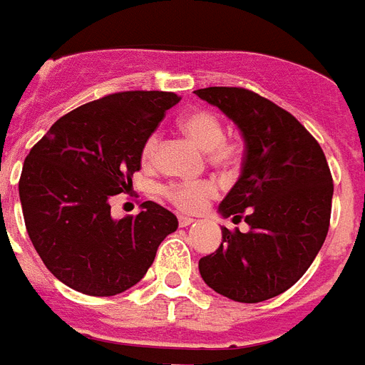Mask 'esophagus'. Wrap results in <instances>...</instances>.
Returning a JSON list of instances; mask_svg holds the SVG:
<instances>
[{
	"mask_svg": "<svg viewBox=\"0 0 365 365\" xmlns=\"http://www.w3.org/2000/svg\"><path fill=\"white\" fill-rule=\"evenodd\" d=\"M194 224V218H190V216H179V225L180 227H186V225Z\"/></svg>",
	"mask_w": 365,
	"mask_h": 365,
	"instance_id": "esophagus-1",
	"label": "esophagus"
}]
</instances>
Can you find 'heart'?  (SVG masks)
I'll use <instances>...</instances> for the list:
<instances>
[{
	"instance_id": "1",
	"label": "heart",
	"mask_w": 365,
	"mask_h": 365,
	"mask_svg": "<svg viewBox=\"0 0 365 365\" xmlns=\"http://www.w3.org/2000/svg\"><path fill=\"white\" fill-rule=\"evenodd\" d=\"M179 125L186 135L200 147L207 150L209 162L222 170H235L244 156V143L239 138H225L224 123L215 111L195 108L186 111L179 119ZM160 145V134H153L143 141L141 147V160L145 164L156 158V150ZM218 188L210 180H173L162 186V195L175 205L179 210L185 212H197L205 207V203L215 197Z\"/></svg>"
}]
</instances>
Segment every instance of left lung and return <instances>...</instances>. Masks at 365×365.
Listing matches in <instances>:
<instances>
[{
	"mask_svg": "<svg viewBox=\"0 0 365 365\" xmlns=\"http://www.w3.org/2000/svg\"><path fill=\"white\" fill-rule=\"evenodd\" d=\"M195 95L242 132V173L220 212L250 225L248 233L222 230L220 248L200 259L201 278L231 300L263 302L293 287L323 246L332 173L317 140L269 98L244 87H207Z\"/></svg>",
	"mask_w": 365,
	"mask_h": 365,
	"instance_id": "1",
	"label": "left lung"
}]
</instances>
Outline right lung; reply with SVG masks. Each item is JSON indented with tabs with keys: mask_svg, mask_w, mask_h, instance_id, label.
I'll return each mask as SVG.
<instances>
[{
	"mask_svg": "<svg viewBox=\"0 0 365 365\" xmlns=\"http://www.w3.org/2000/svg\"><path fill=\"white\" fill-rule=\"evenodd\" d=\"M175 93L121 91L57 119L33 145L18 182L24 222L42 263L59 282L89 297H113L135 285L175 215L155 201L111 218V195L128 192L141 170L143 141Z\"/></svg>",
	"mask_w": 365,
	"mask_h": 365,
	"instance_id": "right-lung-1",
	"label": "right lung"
}]
</instances>
